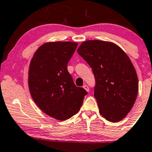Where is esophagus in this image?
<instances>
[{
    "mask_svg": "<svg viewBox=\"0 0 152 152\" xmlns=\"http://www.w3.org/2000/svg\"><path fill=\"white\" fill-rule=\"evenodd\" d=\"M83 87V88L85 89V90L86 91H88V92L89 91V88H88V86L87 85H84Z\"/></svg>",
    "mask_w": 152,
    "mask_h": 152,
    "instance_id": "1",
    "label": "esophagus"
}]
</instances>
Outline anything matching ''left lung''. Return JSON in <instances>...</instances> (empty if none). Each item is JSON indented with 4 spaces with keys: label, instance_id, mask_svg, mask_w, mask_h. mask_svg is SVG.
Here are the masks:
<instances>
[{
    "label": "left lung",
    "instance_id": "left-lung-1",
    "mask_svg": "<svg viewBox=\"0 0 152 152\" xmlns=\"http://www.w3.org/2000/svg\"><path fill=\"white\" fill-rule=\"evenodd\" d=\"M77 52L93 70L100 114L111 122L122 120L138 92L137 73L129 56L115 43L101 40L82 42Z\"/></svg>",
    "mask_w": 152,
    "mask_h": 152
}]
</instances>
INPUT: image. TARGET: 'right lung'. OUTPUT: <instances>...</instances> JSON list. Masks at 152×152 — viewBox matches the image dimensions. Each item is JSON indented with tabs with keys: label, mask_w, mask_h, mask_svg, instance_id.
<instances>
[{
	"label": "right lung",
	"mask_w": 152,
	"mask_h": 152,
	"mask_svg": "<svg viewBox=\"0 0 152 152\" xmlns=\"http://www.w3.org/2000/svg\"><path fill=\"white\" fill-rule=\"evenodd\" d=\"M77 43L49 42L37 50L28 69L29 91L33 100L47 115L64 121L75 115L86 91L75 85L67 64Z\"/></svg>",
	"instance_id": "right-lung-1"
}]
</instances>
